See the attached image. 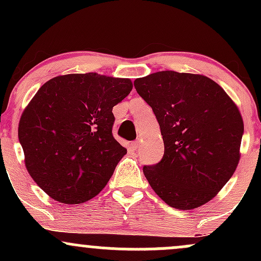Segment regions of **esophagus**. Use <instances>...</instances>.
I'll return each mask as SVG.
<instances>
[{"instance_id": "34e87169", "label": "esophagus", "mask_w": 261, "mask_h": 261, "mask_svg": "<svg viewBox=\"0 0 261 261\" xmlns=\"http://www.w3.org/2000/svg\"><path fill=\"white\" fill-rule=\"evenodd\" d=\"M139 146H140V141L139 140L133 141V142H131V148H133L134 151H136V149L139 148Z\"/></svg>"}]
</instances>
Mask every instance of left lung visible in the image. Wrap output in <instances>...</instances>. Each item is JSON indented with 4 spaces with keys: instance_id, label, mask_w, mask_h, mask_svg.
Returning a JSON list of instances; mask_svg holds the SVG:
<instances>
[{
    "instance_id": "obj_1",
    "label": "left lung",
    "mask_w": 261,
    "mask_h": 261,
    "mask_svg": "<svg viewBox=\"0 0 261 261\" xmlns=\"http://www.w3.org/2000/svg\"><path fill=\"white\" fill-rule=\"evenodd\" d=\"M153 110L164 154L143 166L151 188L170 207L191 210L216 196L239 162L243 119L227 93L201 74L161 71L135 80Z\"/></svg>"
}]
</instances>
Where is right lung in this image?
<instances>
[{"instance_id":"obj_1","label":"right lung","mask_w":261,"mask_h":261,"mask_svg":"<svg viewBox=\"0 0 261 261\" xmlns=\"http://www.w3.org/2000/svg\"><path fill=\"white\" fill-rule=\"evenodd\" d=\"M131 89L128 79L97 73L65 74L40 87L18 139L29 174L50 197L73 205L103 190L126 154L113 136V107Z\"/></svg>"}]
</instances>
